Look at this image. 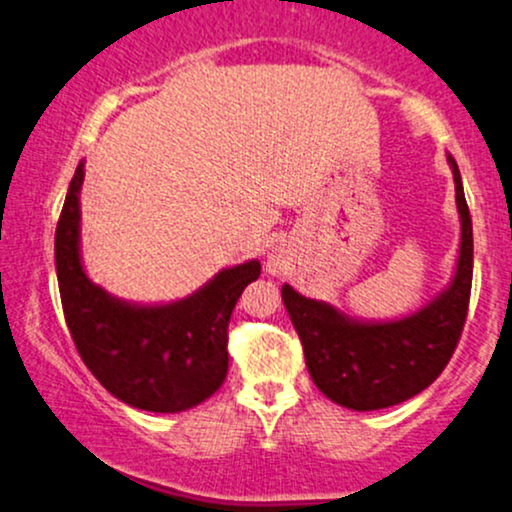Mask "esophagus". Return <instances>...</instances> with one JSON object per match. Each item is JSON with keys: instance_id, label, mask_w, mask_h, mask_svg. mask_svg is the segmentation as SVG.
<instances>
[{"instance_id": "34e87169", "label": "esophagus", "mask_w": 512, "mask_h": 512, "mask_svg": "<svg viewBox=\"0 0 512 512\" xmlns=\"http://www.w3.org/2000/svg\"><path fill=\"white\" fill-rule=\"evenodd\" d=\"M267 269L272 274H281V269H283V260L279 255H269L267 257Z\"/></svg>"}]
</instances>
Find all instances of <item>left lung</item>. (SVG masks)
I'll return each mask as SVG.
<instances>
[{
    "mask_svg": "<svg viewBox=\"0 0 512 512\" xmlns=\"http://www.w3.org/2000/svg\"><path fill=\"white\" fill-rule=\"evenodd\" d=\"M453 166L460 212V257L451 286L434 303L398 322H353L331 305L283 286V305L298 331L315 386L350 410H381L427 389L446 369L467 319L472 291V217L458 164Z\"/></svg>",
    "mask_w": 512,
    "mask_h": 512,
    "instance_id": "left-lung-1",
    "label": "left lung"
}]
</instances>
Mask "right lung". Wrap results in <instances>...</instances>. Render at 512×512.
I'll return each instance as SVG.
<instances>
[{
    "label": "right lung",
    "mask_w": 512,
    "mask_h": 512,
    "mask_svg": "<svg viewBox=\"0 0 512 512\" xmlns=\"http://www.w3.org/2000/svg\"><path fill=\"white\" fill-rule=\"evenodd\" d=\"M83 176L78 164L54 236L61 307L80 360L104 389L131 408H193L224 384L231 312L245 286L260 276V262L224 269L205 288L171 305L140 307L116 300L95 286L80 264Z\"/></svg>",
    "instance_id": "right-lung-1"
}]
</instances>
